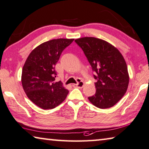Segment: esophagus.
Wrapping results in <instances>:
<instances>
[{
	"label": "esophagus",
	"instance_id": "esophagus-1",
	"mask_svg": "<svg viewBox=\"0 0 149 149\" xmlns=\"http://www.w3.org/2000/svg\"><path fill=\"white\" fill-rule=\"evenodd\" d=\"M84 86V82L82 81H79V82L76 84H73V87H78V88H82Z\"/></svg>",
	"mask_w": 149,
	"mask_h": 149
}]
</instances>
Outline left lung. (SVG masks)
I'll return each instance as SVG.
<instances>
[{"label": "left lung", "mask_w": 149, "mask_h": 149, "mask_svg": "<svg viewBox=\"0 0 149 149\" xmlns=\"http://www.w3.org/2000/svg\"><path fill=\"white\" fill-rule=\"evenodd\" d=\"M83 49L97 79L96 92L88 97L95 107L107 109L121 100L127 90L129 75L127 65L119 49L108 42L94 37L75 40Z\"/></svg>", "instance_id": "left-lung-1"}]
</instances>
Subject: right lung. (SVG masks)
Returning a JSON list of instances; mask_svg holds the SVG:
<instances>
[{"instance_id": "add662e5", "label": "right lung", "mask_w": 149, "mask_h": 149, "mask_svg": "<svg viewBox=\"0 0 149 149\" xmlns=\"http://www.w3.org/2000/svg\"><path fill=\"white\" fill-rule=\"evenodd\" d=\"M74 38L45 42L30 52L24 64L21 81L30 100L43 109H52L65 100L68 90L61 81L55 82V66L60 55Z\"/></svg>"}]
</instances>
